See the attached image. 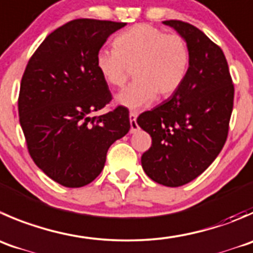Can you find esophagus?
I'll return each mask as SVG.
<instances>
[{"mask_svg":"<svg viewBox=\"0 0 253 253\" xmlns=\"http://www.w3.org/2000/svg\"><path fill=\"white\" fill-rule=\"evenodd\" d=\"M137 114L136 112H129V122H131V133H134V132L138 129V125L136 122Z\"/></svg>","mask_w":253,"mask_h":253,"instance_id":"obj_1","label":"esophagus"}]
</instances>
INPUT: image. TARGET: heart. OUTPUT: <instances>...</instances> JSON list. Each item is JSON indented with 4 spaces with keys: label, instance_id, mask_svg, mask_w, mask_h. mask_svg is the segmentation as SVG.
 <instances>
[{
    "label": "heart",
    "instance_id": "b5f03b06",
    "mask_svg": "<svg viewBox=\"0 0 253 253\" xmlns=\"http://www.w3.org/2000/svg\"><path fill=\"white\" fill-rule=\"evenodd\" d=\"M190 63L188 43L178 34H168L149 24H137L115 39V48L96 54V68L105 82L124 86L131 75L134 80L116 95L119 105L136 110L154 99L171 96L185 80Z\"/></svg>",
    "mask_w": 253,
    "mask_h": 253
}]
</instances>
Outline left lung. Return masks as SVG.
<instances>
[{
    "label": "left lung",
    "mask_w": 253,
    "mask_h": 253,
    "mask_svg": "<svg viewBox=\"0 0 253 253\" xmlns=\"http://www.w3.org/2000/svg\"><path fill=\"white\" fill-rule=\"evenodd\" d=\"M186 41L188 74L180 89L137 124L152 137L142 168L156 183L180 186L199 176L221 152L234 106V84L221 48L200 29L181 21H164Z\"/></svg>",
    "instance_id": "8db88e82"
}]
</instances>
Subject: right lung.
Masks as SVG:
<instances>
[{
  "instance_id": "obj_1",
  "label": "right lung",
  "mask_w": 253,
  "mask_h": 253,
  "mask_svg": "<svg viewBox=\"0 0 253 253\" xmlns=\"http://www.w3.org/2000/svg\"><path fill=\"white\" fill-rule=\"evenodd\" d=\"M125 26L89 18L68 22L44 39L22 77L18 114L29 154L67 188L91 183L104 169L110 146L131 128L124 106L91 116L111 101L96 54Z\"/></svg>"
}]
</instances>
